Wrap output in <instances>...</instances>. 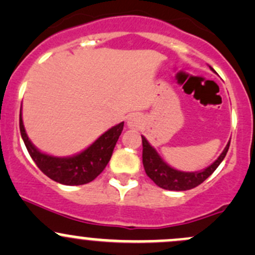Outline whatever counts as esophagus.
Masks as SVG:
<instances>
[{
  "instance_id": "obj_1",
  "label": "esophagus",
  "mask_w": 255,
  "mask_h": 255,
  "mask_svg": "<svg viewBox=\"0 0 255 255\" xmlns=\"http://www.w3.org/2000/svg\"><path fill=\"white\" fill-rule=\"evenodd\" d=\"M143 117L138 113H134V115H130L127 120V126L130 129H139L143 126Z\"/></svg>"
}]
</instances>
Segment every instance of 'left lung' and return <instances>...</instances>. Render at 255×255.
<instances>
[{"label": "left lung", "instance_id": "left-lung-1", "mask_svg": "<svg viewBox=\"0 0 255 255\" xmlns=\"http://www.w3.org/2000/svg\"><path fill=\"white\" fill-rule=\"evenodd\" d=\"M212 69V68H211ZM143 143V165L146 175L150 177L159 187L171 191H185V190L194 189L205 181L216 169L218 168L227 154L230 143H227L226 148L221 153V155L207 166L206 169L200 171H180L171 168L165 163L159 155L158 151L149 144L145 137L142 135Z\"/></svg>", "mask_w": 255, "mask_h": 255}]
</instances>
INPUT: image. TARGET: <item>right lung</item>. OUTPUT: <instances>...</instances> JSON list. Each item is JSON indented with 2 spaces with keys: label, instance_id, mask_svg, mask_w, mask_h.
<instances>
[{
  "label": "right lung",
  "instance_id": "1",
  "mask_svg": "<svg viewBox=\"0 0 255 255\" xmlns=\"http://www.w3.org/2000/svg\"><path fill=\"white\" fill-rule=\"evenodd\" d=\"M123 125L125 122H121L110 128L81 153L61 158L49 155L35 148L25 133L22 110L19 112L20 135L28 153L45 175L63 185H84L96 179L111 159L116 143L123 130Z\"/></svg>",
  "mask_w": 255,
  "mask_h": 255
}]
</instances>
